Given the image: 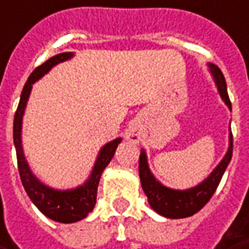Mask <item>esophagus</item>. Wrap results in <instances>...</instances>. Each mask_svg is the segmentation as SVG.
I'll use <instances>...</instances> for the list:
<instances>
[{
  "mask_svg": "<svg viewBox=\"0 0 249 249\" xmlns=\"http://www.w3.org/2000/svg\"><path fill=\"white\" fill-rule=\"evenodd\" d=\"M140 138H141V134H140V131H138V130H135V128L128 130V140H131V141H134V142H138L140 141Z\"/></svg>",
  "mask_w": 249,
  "mask_h": 249,
  "instance_id": "obj_1",
  "label": "esophagus"
}]
</instances>
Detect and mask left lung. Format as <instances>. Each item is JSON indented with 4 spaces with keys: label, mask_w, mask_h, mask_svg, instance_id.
<instances>
[{
    "label": "left lung",
    "mask_w": 249,
    "mask_h": 249,
    "mask_svg": "<svg viewBox=\"0 0 249 249\" xmlns=\"http://www.w3.org/2000/svg\"><path fill=\"white\" fill-rule=\"evenodd\" d=\"M210 70L213 73L214 80L217 82L221 97L228 104V107L232 109V103L228 96L226 81L222 71L214 63H210ZM232 154L233 135L231 133V145L228 149V153L225 154L224 160L219 162L218 167L212 172V175L203 183H200L199 186L194 187L191 190L176 191V190L161 186L159 181H156L147 167L146 156L142 152L140 156V179H141L142 188L149 199V205L152 206L154 212L168 218H186L198 213L215 193L226 167L232 160Z\"/></svg>",
    "instance_id": "8db88e82"
}]
</instances>
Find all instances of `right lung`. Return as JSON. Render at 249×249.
<instances>
[{"label":"right lung","mask_w":249,"mask_h":249,"mask_svg":"<svg viewBox=\"0 0 249 249\" xmlns=\"http://www.w3.org/2000/svg\"><path fill=\"white\" fill-rule=\"evenodd\" d=\"M71 55H73L71 53L58 54V55L50 58L49 61L42 63L40 66H37L31 73L24 85L16 114H15V121H13V141H15V147H16L17 167H18V174H20V179H21L24 188L31 200L35 203V206L44 215H47L49 218L54 219L56 222H63V224L77 222L80 219L85 218L88 213L93 210L100 176H102L104 168L107 167L109 161L112 160L115 150L122 141L121 138H118L103 147L102 152L99 154V159L96 161L93 172L90 175L88 181L82 187H78L71 191H55L49 187L43 186L30 171L23 154V147H21V119H23L24 108L28 100L32 84L37 78H40L44 73H47L54 65L69 59Z\"/></svg>","instance_id":"obj_1"}]
</instances>
